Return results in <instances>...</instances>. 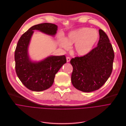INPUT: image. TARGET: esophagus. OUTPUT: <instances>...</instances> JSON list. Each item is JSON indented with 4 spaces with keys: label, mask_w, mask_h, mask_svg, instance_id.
<instances>
[{
    "label": "esophagus",
    "mask_w": 126,
    "mask_h": 126,
    "mask_svg": "<svg viewBox=\"0 0 126 126\" xmlns=\"http://www.w3.org/2000/svg\"><path fill=\"white\" fill-rule=\"evenodd\" d=\"M66 61H67V62H69V61H70V58L69 57H67V58H66Z\"/></svg>",
    "instance_id": "obj_1"
}]
</instances>
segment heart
Returning <instances> with one entry per match:
<instances>
[{
  "instance_id": "obj_1",
  "label": "heart",
  "mask_w": 126,
  "mask_h": 126,
  "mask_svg": "<svg viewBox=\"0 0 126 126\" xmlns=\"http://www.w3.org/2000/svg\"><path fill=\"white\" fill-rule=\"evenodd\" d=\"M99 37L98 32L90 28L83 27L72 31L64 40L60 39V46L68 49L69 45H74L75 52L79 55L89 53L97 42Z\"/></svg>"
}]
</instances>
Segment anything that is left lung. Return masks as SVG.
<instances>
[{
  "label": "left lung",
  "instance_id": "1",
  "mask_svg": "<svg viewBox=\"0 0 126 126\" xmlns=\"http://www.w3.org/2000/svg\"><path fill=\"white\" fill-rule=\"evenodd\" d=\"M98 46L86 55L70 60L73 67L71 82L78 90L91 92L101 88L110 76L114 54L108 36L99 30Z\"/></svg>",
  "mask_w": 126,
  "mask_h": 126
}]
</instances>
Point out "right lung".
<instances>
[{
  "label": "right lung",
  "instance_id": "obj_1",
  "mask_svg": "<svg viewBox=\"0 0 126 126\" xmlns=\"http://www.w3.org/2000/svg\"><path fill=\"white\" fill-rule=\"evenodd\" d=\"M57 26L44 23L29 28L20 38L15 52V69L18 77L28 89L36 92L46 90L51 87L55 74L66 62L65 55L48 57L38 63H32L28 55V47L34 32L38 30L48 35L56 33Z\"/></svg>",
  "mask_w": 126,
  "mask_h": 126
}]
</instances>
